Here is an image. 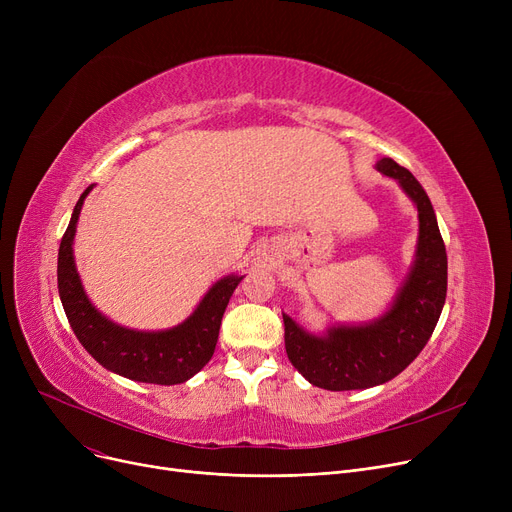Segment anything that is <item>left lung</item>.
Here are the masks:
<instances>
[{"label":"left lung","instance_id":"left-lung-1","mask_svg":"<svg viewBox=\"0 0 512 512\" xmlns=\"http://www.w3.org/2000/svg\"><path fill=\"white\" fill-rule=\"evenodd\" d=\"M375 170L394 178L419 213L415 259L392 305L367 324H332L321 334L282 313L290 363L309 384L332 392L380 386L405 371L432 336L446 301L448 261L432 201L394 159H380Z\"/></svg>","mask_w":512,"mask_h":512}]
</instances>
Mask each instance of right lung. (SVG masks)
Returning a JSON list of instances; mask_svg holds the SVG:
<instances>
[{"mask_svg":"<svg viewBox=\"0 0 512 512\" xmlns=\"http://www.w3.org/2000/svg\"><path fill=\"white\" fill-rule=\"evenodd\" d=\"M91 191L93 184L74 205L58 253V290L70 328L99 365L122 378L159 386L191 380L213 357L224 311L245 276L230 274L215 282L195 311L174 328L145 332L116 324L87 297L72 251L78 215Z\"/></svg>","mask_w":512,"mask_h":512,"instance_id":"1","label":"right lung"}]
</instances>
